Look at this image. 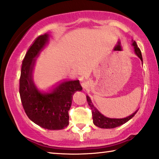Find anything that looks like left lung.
Instances as JSON below:
<instances>
[{
  "label": "left lung",
  "mask_w": 159,
  "mask_h": 159,
  "mask_svg": "<svg viewBox=\"0 0 159 159\" xmlns=\"http://www.w3.org/2000/svg\"><path fill=\"white\" fill-rule=\"evenodd\" d=\"M133 46L134 48V52L136 54V56L141 59V61L143 62V58H142V55L141 50L137 46L136 41H133ZM86 99L89 103V106L91 107V109L92 111V116H93V120L94 125H96V126L101 129H113V128L120 126L123 124H124L125 123L132 118L136 114L138 110L135 111L134 113H132L131 115H130L129 116L125 117L124 118H110L108 117L104 116L103 114L99 112V111L96 109V107L93 106V104L92 103L91 98L89 96H86Z\"/></svg>",
  "instance_id": "1"
}]
</instances>
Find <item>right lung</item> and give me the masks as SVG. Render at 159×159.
I'll list each match as a JSON object with an SVG mask.
<instances>
[{"instance_id":"1","label":"right lung","mask_w":159,"mask_h":159,"mask_svg":"<svg viewBox=\"0 0 159 159\" xmlns=\"http://www.w3.org/2000/svg\"><path fill=\"white\" fill-rule=\"evenodd\" d=\"M49 35H39L30 46L23 60L20 77V100L28 117L43 129L61 130L69 124V111L73 95L81 91L79 80H66L48 93H42L33 80V71L43 49L48 42Z\"/></svg>"}]
</instances>
